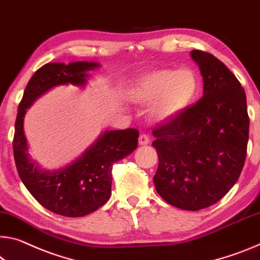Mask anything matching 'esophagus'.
I'll return each instance as SVG.
<instances>
[{
    "instance_id": "esophagus-1",
    "label": "esophagus",
    "mask_w": 260,
    "mask_h": 260,
    "mask_svg": "<svg viewBox=\"0 0 260 260\" xmlns=\"http://www.w3.org/2000/svg\"><path fill=\"white\" fill-rule=\"evenodd\" d=\"M149 142H150V139H149V137H148V135H146V134L140 135V138H139V145L146 146V145H148V143H149Z\"/></svg>"
}]
</instances>
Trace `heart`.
Returning <instances> with one entry per match:
<instances>
[{"label":"heart","mask_w":260,"mask_h":260,"mask_svg":"<svg viewBox=\"0 0 260 260\" xmlns=\"http://www.w3.org/2000/svg\"><path fill=\"white\" fill-rule=\"evenodd\" d=\"M199 86V78L191 68L159 69L132 82L125 94L132 102L151 103V118L167 121L184 112L194 102Z\"/></svg>","instance_id":"heart-1"}]
</instances>
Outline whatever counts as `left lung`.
<instances>
[{
    "label": "left lung",
    "mask_w": 260,
    "mask_h": 260,
    "mask_svg": "<svg viewBox=\"0 0 260 260\" xmlns=\"http://www.w3.org/2000/svg\"><path fill=\"white\" fill-rule=\"evenodd\" d=\"M204 96L152 131L158 155L155 188L168 204L199 211L216 204L240 177L249 141L244 89L215 56L192 51Z\"/></svg>",
    "instance_id": "left-lung-1"
}]
</instances>
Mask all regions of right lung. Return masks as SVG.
Returning <instances> with one entry per match:
<instances>
[{
	"label": "right lung",
	"mask_w": 260,
	"mask_h": 260,
	"mask_svg": "<svg viewBox=\"0 0 260 260\" xmlns=\"http://www.w3.org/2000/svg\"><path fill=\"white\" fill-rule=\"evenodd\" d=\"M100 67L97 62L77 61L68 64L46 63L28 81L15 123L14 157L23 184L38 203L59 215L80 217L97 211L111 196L112 166L132 154L138 147L135 128L105 131L80 157L57 170H44L28 155L24 134L26 110L57 85L84 86L89 72Z\"/></svg>",
	"instance_id": "obj_1"
}]
</instances>
